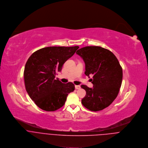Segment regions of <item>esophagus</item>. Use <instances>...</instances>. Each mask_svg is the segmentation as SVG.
<instances>
[{"mask_svg": "<svg viewBox=\"0 0 148 148\" xmlns=\"http://www.w3.org/2000/svg\"><path fill=\"white\" fill-rule=\"evenodd\" d=\"M75 88H76V89H80V88H81V87L79 85H76L75 86Z\"/></svg>", "mask_w": 148, "mask_h": 148, "instance_id": "obj_1", "label": "esophagus"}]
</instances>
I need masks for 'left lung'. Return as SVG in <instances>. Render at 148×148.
<instances>
[{
	"mask_svg": "<svg viewBox=\"0 0 148 148\" xmlns=\"http://www.w3.org/2000/svg\"><path fill=\"white\" fill-rule=\"evenodd\" d=\"M76 53L85 62V74L93 76V88L81 87L86 95L82 100L83 106L92 111H99L108 107L119 95L123 80V69L115 55L107 49L87 46Z\"/></svg>",
	"mask_w": 148,
	"mask_h": 148,
	"instance_id": "obj_1",
	"label": "left lung"
}]
</instances>
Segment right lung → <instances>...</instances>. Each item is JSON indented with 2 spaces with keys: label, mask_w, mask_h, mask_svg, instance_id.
<instances>
[{
  "label": "right lung",
  "mask_w": 148,
  "mask_h": 148,
  "mask_svg": "<svg viewBox=\"0 0 148 148\" xmlns=\"http://www.w3.org/2000/svg\"><path fill=\"white\" fill-rule=\"evenodd\" d=\"M78 48V46L45 47L28 59L24 71L25 87L29 97L41 109L58 110L65 104L68 94L74 91L73 83H62L55 77Z\"/></svg>",
  "instance_id": "right-lung-1"
}]
</instances>
